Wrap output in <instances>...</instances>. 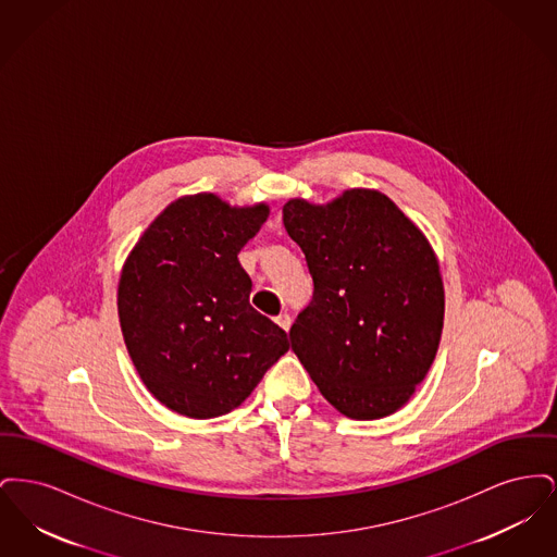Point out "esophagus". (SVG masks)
<instances>
[{
	"label": "esophagus",
	"instance_id": "esophagus-1",
	"mask_svg": "<svg viewBox=\"0 0 557 557\" xmlns=\"http://www.w3.org/2000/svg\"><path fill=\"white\" fill-rule=\"evenodd\" d=\"M275 323H277L282 330L288 332V330H290L292 318L288 313H280V315L275 318Z\"/></svg>",
	"mask_w": 557,
	"mask_h": 557
}]
</instances>
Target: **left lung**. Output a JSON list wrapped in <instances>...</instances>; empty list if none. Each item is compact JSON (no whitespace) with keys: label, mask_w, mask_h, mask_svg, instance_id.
I'll return each instance as SVG.
<instances>
[{"label":"left lung","mask_w":557,"mask_h":557,"mask_svg":"<svg viewBox=\"0 0 557 557\" xmlns=\"http://www.w3.org/2000/svg\"><path fill=\"white\" fill-rule=\"evenodd\" d=\"M282 214L313 277L292 350L346 418L395 413L424 380L443 332L445 290L428 239L371 189L325 207L290 200Z\"/></svg>","instance_id":"left-lung-1"}]
</instances>
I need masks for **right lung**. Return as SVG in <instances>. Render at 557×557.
<instances>
[{"label": "right lung", "mask_w": 557, "mask_h": 557, "mask_svg": "<svg viewBox=\"0 0 557 557\" xmlns=\"http://www.w3.org/2000/svg\"><path fill=\"white\" fill-rule=\"evenodd\" d=\"M265 205L232 209L212 194L166 207L133 248L119 318L135 370L169 409L209 420L242 405L288 352V334L250 305L238 252Z\"/></svg>", "instance_id": "right-lung-1"}]
</instances>
